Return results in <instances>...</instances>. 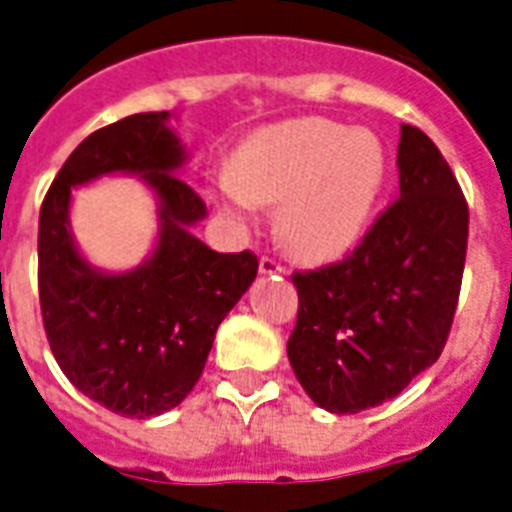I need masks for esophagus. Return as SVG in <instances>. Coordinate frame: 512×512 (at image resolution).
<instances>
[{
    "mask_svg": "<svg viewBox=\"0 0 512 512\" xmlns=\"http://www.w3.org/2000/svg\"><path fill=\"white\" fill-rule=\"evenodd\" d=\"M260 273H265V276H278V273H284V265L273 255H263L260 257Z\"/></svg>",
    "mask_w": 512,
    "mask_h": 512,
    "instance_id": "esophagus-1",
    "label": "esophagus"
}]
</instances>
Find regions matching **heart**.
Returning <instances> with one entry per match:
<instances>
[{"label": "heart", "instance_id": "heart-1", "mask_svg": "<svg viewBox=\"0 0 512 512\" xmlns=\"http://www.w3.org/2000/svg\"><path fill=\"white\" fill-rule=\"evenodd\" d=\"M386 157L373 134L326 118L289 120L249 141L215 199L234 218L252 202L278 205V234L302 257H334L357 242L384 186Z\"/></svg>", "mask_w": 512, "mask_h": 512}]
</instances>
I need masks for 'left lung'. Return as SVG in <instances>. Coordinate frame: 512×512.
Instances as JSON below:
<instances>
[{
    "label": "left lung",
    "mask_w": 512,
    "mask_h": 512,
    "mask_svg": "<svg viewBox=\"0 0 512 512\" xmlns=\"http://www.w3.org/2000/svg\"><path fill=\"white\" fill-rule=\"evenodd\" d=\"M400 197L339 263L294 270L297 323L286 352L310 400L360 413L392 400L439 360L468 249V202L442 152L402 126Z\"/></svg>",
    "instance_id": "1"
}]
</instances>
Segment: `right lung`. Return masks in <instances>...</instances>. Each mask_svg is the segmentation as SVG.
<instances>
[{"label": "right lung", "mask_w": 512, "mask_h": 512, "mask_svg": "<svg viewBox=\"0 0 512 512\" xmlns=\"http://www.w3.org/2000/svg\"><path fill=\"white\" fill-rule=\"evenodd\" d=\"M168 112H136L99 128L54 176L39 215V302L52 355L89 400L152 418L194 389L215 331L257 276L255 252H213L189 234L205 202L176 176L184 149ZM102 172H141L158 191L156 255L120 277L97 274L67 231L69 189Z\"/></svg>", "instance_id": "add662e5"}]
</instances>
